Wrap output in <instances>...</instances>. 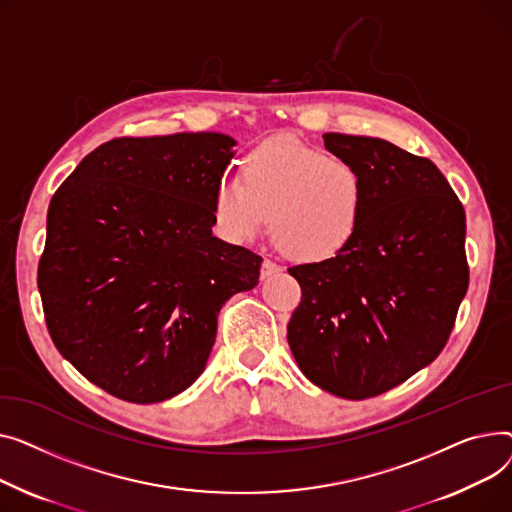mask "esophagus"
<instances>
[{
  "instance_id": "obj_1",
  "label": "esophagus",
  "mask_w": 512,
  "mask_h": 512,
  "mask_svg": "<svg viewBox=\"0 0 512 512\" xmlns=\"http://www.w3.org/2000/svg\"><path fill=\"white\" fill-rule=\"evenodd\" d=\"M281 270H283L281 264H277L275 260H270V258H264V260H262V266H260V277H262V279H268V277H273V275L281 273Z\"/></svg>"
}]
</instances>
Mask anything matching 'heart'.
I'll use <instances>...</instances> for the list:
<instances>
[{
  "label": "heart",
  "instance_id": "1",
  "mask_svg": "<svg viewBox=\"0 0 512 512\" xmlns=\"http://www.w3.org/2000/svg\"><path fill=\"white\" fill-rule=\"evenodd\" d=\"M242 177L223 175L213 202L233 242L258 237L273 215V233L291 256L322 262L345 250L362 225L366 182L345 157L283 136L252 150Z\"/></svg>",
  "mask_w": 512,
  "mask_h": 512
}]
</instances>
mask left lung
Instances as JSON below:
<instances>
[{"mask_svg":"<svg viewBox=\"0 0 512 512\" xmlns=\"http://www.w3.org/2000/svg\"><path fill=\"white\" fill-rule=\"evenodd\" d=\"M324 146L362 171L364 217L337 256L287 268L302 287L287 341L308 380L362 401L444 349L469 285L465 210L430 159L393 142L333 132Z\"/></svg>","mask_w":512,"mask_h":512,"instance_id":"1","label":"left lung"}]
</instances>
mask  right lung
Segmentation results:
<instances>
[{"instance_id":"add662e5","label":"right lung","mask_w":512,"mask_h":512,"mask_svg":"<svg viewBox=\"0 0 512 512\" xmlns=\"http://www.w3.org/2000/svg\"><path fill=\"white\" fill-rule=\"evenodd\" d=\"M235 140L219 132L113 138L57 188L39 293L57 351L105 393L159 403L204 370L217 316L262 258L213 235Z\"/></svg>"}]
</instances>
